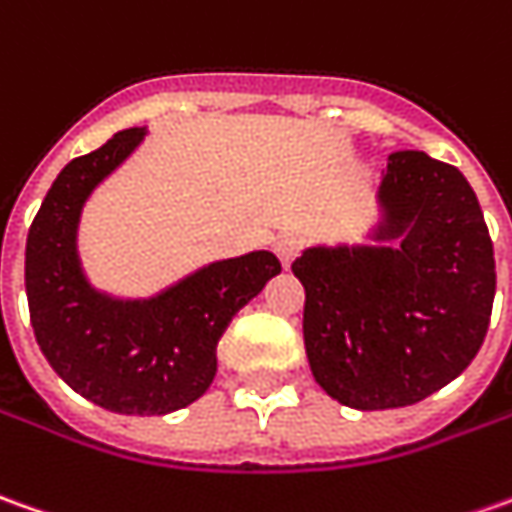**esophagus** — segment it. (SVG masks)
Wrapping results in <instances>:
<instances>
[{"label": "esophagus", "instance_id": "esophagus-1", "mask_svg": "<svg viewBox=\"0 0 512 512\" xmlns=\"http://www.w3.org/2000/svg\"><path fill=\"white\" fill-rule=\"evenodd\" d=\"M301 250H304V239L301 236H284L276 245V256H279L284 267H290V264L296 262V256Z\"/></svg>", "mask_w": 512, "mask_h": 512}]
</instances>
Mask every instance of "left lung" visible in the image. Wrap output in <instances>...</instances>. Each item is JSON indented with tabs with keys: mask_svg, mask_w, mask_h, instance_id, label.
Wrapping results in <instances>:
<instances>
[{
	"mask_svg": "<svg viewBox=\"0 0 512 512\" xmlns=\"http://www.w3.org/2000/svg\"><path fill=\"white\" fill-rule=\"evenodd\" d=\"M392 248H310L304 346L318 386L360 411L420 403L468 369L488 335L496 262L488 225L456 166L389 154L380 185Z\"/></svg>",
	"mask_w": 512,
	"mask_h": 512,
	"instance_id": "left-lung-1",
	"label": "left lung"
}]
</instances>
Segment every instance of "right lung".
I'll list each match as a JSON object with an SVG mask.
<instances>
[{
  "instance_id": "right-lung-1",
  "label": "right lung",
  "mask_w": 512,
  "mask_h": 512,
  "mask_svg": "<svg viewBox=\"0 0 512 512\" xmlns=\"http://www.w3.org/2000/svg\"><path fill=\"white\" fill-rule=\"evenodd\" d=\"M140 137L143 129L118 132L61 168L27 233L24 287L36 341L61 380L106 411L152 417L208 392L222 332L281 264L256 250L208 264L149 301L92 293L75 256L78 214Z\"/></svg>"
}]
</instances>
